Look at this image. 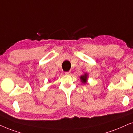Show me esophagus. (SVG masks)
Listing matches in <instances>:
<instances>
[{"label": "esophagus", "mask_w": 133, "mask_h": 133, "mask_svg": "<svg viewBox=\"0 0 133 133\" xmlns=\"http://www.w3.org/2000/svg\"><path fill=\"white\" fill-rule=\"evenodd\" d=\"M71 74V71H68V72H65V75H70Z\"/></svg>", "instance_id": "obj_1"}]
</instances>
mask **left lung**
<instances>
[{"mask_svg": "<svg viewBox=\"0 0 133 133\" xmlns=\"http://www.w3.org/2000/svg\"><path fill=\"white\" fill-rule=\"evenodd\" d=\"M88 74L87 72H85L83 75H81L80 77V79L81 80V82L83 84H86L88 81Z\"/></svg>", "mask_w": 133, "mask_h": 133, "instance_id": "1", "label": "left lung"}]
</instances>
